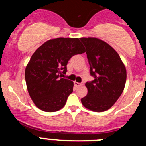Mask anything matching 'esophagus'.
I'll return each instance as SVG.
<instances>
[{
	"instance_id": "esophagus-1",
	"label": "esophagus",
	"mask_w": 146,
	"mask_h": 146,
	"mask_svg": "<svg viewBox=\"0 0 146 146\" xmlns=\"http://www.w3.org/2000/svg\"><path fill=\"white\" fill-rule=\"evenodd\" d=\"M74 86H77V87H79V86H82V83H80V82H74Z\"/></svg>"
}]
</instances>
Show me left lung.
Listing matches in <instances>:
<instances>
[{
    "label": "left lung",
    "mask_w": 146,
    "mask_h": 146,
    "mask_svg": "<svg viewBox=\"0 0 146 146\" xmlns=\"http://www.w3.org/2000/svg\"><path fill=\"white\" fill-rule=\"evenodd\" d=\"M86 48L90 74L94 80L86 83L87 96L81 99L87 109L103 112L111 108L124 89L126 70L119 55L111 46L96 38H80Z\"/></svg>",
    "instance_id": "1"
}]
</instances>
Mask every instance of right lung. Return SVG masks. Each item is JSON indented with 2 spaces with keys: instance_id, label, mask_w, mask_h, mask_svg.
Returning <instances> with one entry per match:
<instances>
[{
  "instance_id": "1",
  "label": "right lung",
  "mask_w": 146,
  "mask_h": 146,
  "mask_svg": "<svg viewBox=\"0 0 146 146\" xmlns=\"http://www.w3.org/2000/svg\"><path fill=\"white\" fill-rule=\"evenodd\" d=\"M79 38H58L38 47L25 68L27 88L33 103L45 112H55L65 105L74 83L62 78L69 59L84 53Z\"/></svg>"
}]
</instances>
